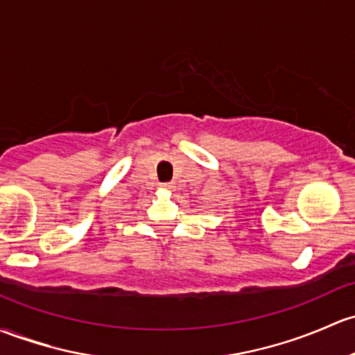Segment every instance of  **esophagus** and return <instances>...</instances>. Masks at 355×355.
Listing matches in <instances>:
<instances>
[{
  "instance_id": "esophagus-1",
  "label": "esophagus",
  "mask_w": 355,
  "mask_h": 355,
  "mask_svg": "<svg viewBox=\"0 0 355 355\" xmlns=\"http://www.w3.org/2000/svg\"><path fill=\"white\" fill-rule=\"evenodd\" d=\"M162 187L166 189V190H173L175 189V184H171V182H170V184H162Z\"/></svg>"
}]
</instances>
